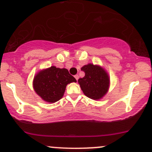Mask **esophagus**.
I'll return each instance as SVG.
<instances>
[{
    "instance_id": "esophagus-1",
    "label": "esophagus",
    "mask_w": 152,
    "mask_h": 152,
    "mask_svg": "<svg viewBox=\"0 0 152 152\" xmlns=\"http://www.w3.org/2000/svg\"><path fill=\"white\" fill-rule=\"evenodd\" d=\"M74 77H75V78H76V81H77V80L78 79V75H75Z\"/></svg>"
}]
</instances>
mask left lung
<instances>
[{"label":"left lung","instance_id":"obj_1","mask_svg":"<svg viewBox=\"0 0 152 152\" xmlns=\"http://www.w3.org/2000/svg\"><path fill=\"white\" fill-rule=\"evenodd\" d=\"M85 73L83 78L78 80L83 94L88 98L97 100L102 98L109 88V78L102 68L88 64L81 68Z\"/></svg>","mask_w":152,"mask_h":152}]
</instances>
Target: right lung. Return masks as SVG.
<instances>
[{"mask_svg": "<svg viewBox=\"0 0 152 152\" xmlns=\"http://www.w3.org/2000/svg\"><path fill=\"white\" fill-rule=\"evenodd\" d=\"M74 76L66 69L51 66L37 74L34 80L35 91L43 100L53 103L64 96L66 85L76 82Z\"/></svg>", "mask_w": 152, "mask_h": 152, "instance_id": "obj_1", "label": "right lung"}]
</instances>
